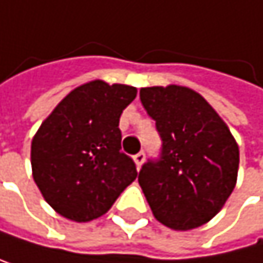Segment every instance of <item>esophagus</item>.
<instances>
[{
  "label": "esophagus",
  "mask_w": 263,
  "mask_h": 263,
  "mask_svg": "<svg viewBox=\"0 0 263 263\" xmlns=\"http://www.w3.org/2000/svg\"><path fill=\"white\" fill-rule=\"evenodd\" d=\"M144 159H146V154H144L143 151H141V152H138V154L135 155V157H133V160H135V163H136V166H138V168L143 165Z\"/></svg>",
  "instance_id": "obj_1"
}]
</instances>
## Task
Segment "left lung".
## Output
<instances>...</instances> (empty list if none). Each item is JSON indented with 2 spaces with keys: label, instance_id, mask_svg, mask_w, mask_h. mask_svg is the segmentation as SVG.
<instances>
[{
  "label": "left lung",
  "instance_id": "obj_1",
  "mask_svg": "<svg viewBox=\"0 0 263 263\" xmlns=\"http://www.w3.org/2000/svg\"><path fill=\"white\" fill-rule=\"evenodd\" d=\"M139 98L162 139L159 159L147 160L138 175L149 206L166 227H200L235 189V138L208 101L187 87H146Z\"/></svg>",
  "mask_w": 263,
  "mask_h": 263
}]
</instances>
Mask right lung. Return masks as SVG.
<instances>
[{"label": "right lung", "mask_w": 263, "mask_h": 263, "mask_svg": "<svg viewBox=\"0 0 263 263\" xmlns=\"http://www.w3.org/2000/svg\"><path fill=\"white\" fill-rule=\"evenodd\" d=\"M136 88L93 81L74 88L43 122L31 143L33 179L50 206L76 222L93 220L136 179L120 149V114Z\"/></svg>", "instance_id": "add662e5"}]
</instances>
